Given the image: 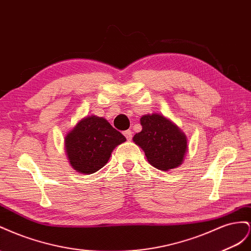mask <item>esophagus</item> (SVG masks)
Returning <instances> with one entry per match:
<instances>
[{"label": "esophagus", "instance_id": "esophagus-1", "mask_svg": "<svg viewBox=\"0 0 251 251\" xmlns=\"http://www.w3.org/2000/svg\"><path fill=\"white\" fill-rule=\"evenodd\" d=\"M124 135H125V138L127 139V141H131L132 140V132H131V130H126L124 132Z\"/></svg>", "mask_w": 251, "mask_h": 251}]
</instances>
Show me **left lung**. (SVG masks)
<instances>
[{
	"label": "left lung",
	"mask_w": 251,
	"mask_h": 251,
	"mask_svg": "<svg viewBox=\"0 0 251 251\" xmlns=\"http://www.w3.org/2000/svg\"><path fill=\"white\" fill-rule=\"evenodd\" d=\"M140 123L142 130L132 140L145 152L147 161L163 171L182 165L188 146L180 128L160 113L144 114Z\"/></svg>",
	"instance_id": "obj_1"
}]
</instances>
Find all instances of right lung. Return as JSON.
I'll return each mask as SVG.
<instances>
[{
	"label": "right lung",
	"mask_w": 251,
	"mask_h": 251,
	"mask_svg": "<svg viewBox=\"0 0 251 251\" xmlns=\"http://www.w3.org/2000/svg\"><path fill=\"white\" fill-rule=\"evenodd\" d=\"M126 141L104 118L87 116L67 132L65 152L76 173L91 175L106 165L113 149Z\"/></svg>",
	"instance_id": "1"
}]
</instances>
